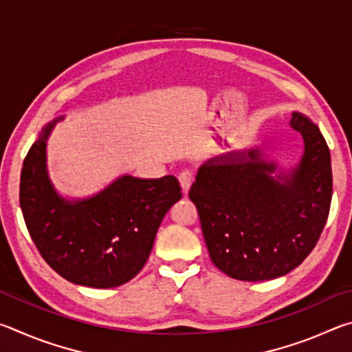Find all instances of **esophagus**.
Segmentation results:
<instances>
[{
    "label": "esophagus",
    "mask_w": 352,
    "mask_h": 352,
    "mask_svg": "<svg viewBox=\"0 0 352 352\" xmlns=\"http://www.w3.org/2000/svg\"><path fill=\"white\" fill-rule=\"evenodd\" d=\"M192 180H194L192 170L184 169V170H182V172H180V174H178V182H180V186H182V189H183V192H184V194H186L188 190H189L190 184H192Z\"/></svg>",
    "instance_id": "34e87169"
}]
</instances>
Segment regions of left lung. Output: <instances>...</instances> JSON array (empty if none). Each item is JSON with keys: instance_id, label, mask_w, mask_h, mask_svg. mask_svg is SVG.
Here are the masks:
<instances>
[{"instance_id": "8db88e82", "label": "left lung", "mask_w": 352, "mask_h": 352, "mask_svg": "<svg viewBox=\"0 0 352 352\" xmlns=\"http://www.w3.org/2000/svg\"><path fill=\"white\" fill-rule=\"evenodd\" d=\"M290 126L305 152L289 174L273 177L278 164L250 148L208 160L190 186L212 264L234 279L287 275L317 245L329 216V147L301 113H292Z\"/></svg>"}]
</instances>
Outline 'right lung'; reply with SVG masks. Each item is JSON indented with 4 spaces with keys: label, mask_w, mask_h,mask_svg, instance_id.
<instances>
[{
    "label": "right lung",
    "mask_w": 352,
    "mask_h": 352,
    "mask_svg": "<svg viewBox=\"0 0 352 352\" xmlns=\"http://www.w3.org/2000/svg\"><path fill=\"white\" fill-rule=\"evenodd\" d=\"M60 119L41 130L23 163V217L41 258L62 278L94 289L118 287L144 267L182 188L174 175H122L88 199H63L46 169V141Z\"/></svg>",
    "instance_id": "right-lung-1"
}]
</instances>
